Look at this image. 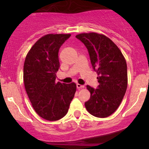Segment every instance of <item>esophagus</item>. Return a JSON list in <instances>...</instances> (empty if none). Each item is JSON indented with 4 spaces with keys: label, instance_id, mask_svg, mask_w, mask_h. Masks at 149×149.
Listing matches in <instances>:
<instances>
[{
    "label": "esophagus",
    "instance_id": "34e87169",
    "mask_svg": "<svg viewBox=\"0 0 149 149\" xmlns=\"http://www.w3.org/2000/svg\"><path fill=\"white\" fill-rule=\"evenodd\" d=\"M76 87H77L78 89H81V88H84V85H81V84H76Z\"/></svg>",
    "mask_w": 149,
    "mask_h": 149
}]
</instances>
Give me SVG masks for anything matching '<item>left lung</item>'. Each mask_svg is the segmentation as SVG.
Masks as SVG:
<instances>
[{"instance_id": "1", "label": "left lung", "mask_w": 149, "mask_h": 149, "mask_svg": "<svg viewBox=\"0 0 149 149\" xmlns=\"http://www.w3.org/2000/svg\"><path fill=\"white\" fill-rule=\"evenodd\" d=\"M76 37L88 49L91 65L98 75L97 88L86 86L91 96L85 107L91 115L107 118L116 111L125 94L126 61L118 46L103 34L83 33Z\"/></svg>"}]
</instances>
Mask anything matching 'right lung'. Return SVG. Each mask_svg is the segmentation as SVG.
<instances>
[{
    "instance_id": "right-lung-1",
    "label": "right lung",
    "mask_w": 149,
    "mask_h": 149,
    "mask_svg": "<svg viewBox=\"0 0 149 149\" xmlns=\"http://www.w3.org/2000/svg\"><path fill=\"white\" fill-rule=\"evenodd\" d=\"M70 34H47L30 49L24 65V82L35 112L49 121L67 114L76 91L75 83H56L58 52Z\"/></svg>"
}]
</instances>
